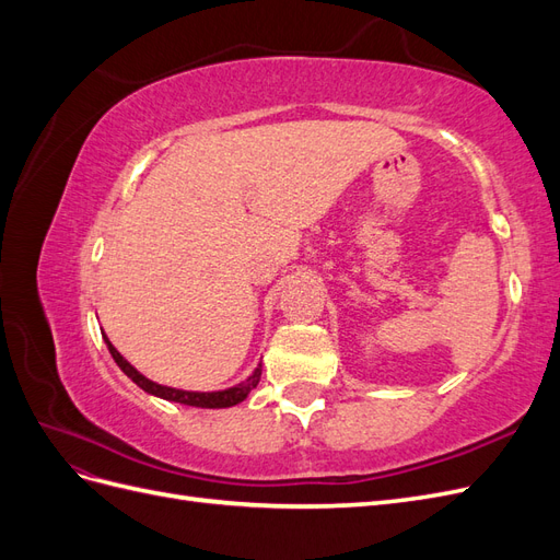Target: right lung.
<instances>
[{"instance_id": "right-lung-1", "label": "right lung", "mask_w": 560, "mask_h": 560, "mask_svg": "<svg viewBox=\"0 0 560 560\" xmlns=\"http://www.w3.org/2000/svg\"><path fill=\"white\" fill-rule=\"evenodd\" d=\"M105 343H107V348H109V352H112L114 362H116L118 366H121L124 374H126L128 378H132V383H138V385L144 389V393L156 395V397L167 399V401H177V404H186V406H198V409H226V406L241 404V401L252 393V389L259 385V378H261V366H257V369H254V374H252L245 383L235 385V387H229V389H222V393H186V389L165 387V385H159V383H154V381L144 378L138 369H135L132 364H128V362L121 358V352H118V350L109 343L107 336H105Z\"/></svg>"}]
</instances>
